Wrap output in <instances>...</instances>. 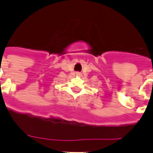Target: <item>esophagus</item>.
Returning a JSON list of instances; mask_svg holds the SVG:
<instances>
[{
	"instance_id": "34e87169",
	"label": "esophagus",
	"mask_w": 153,
	"mask_h": 153,
	"mask_svg": "<svg viewBox=\"0 0 153 153\" xmlns=\"http://www.w3.org/2000/svg\"><path fill=\"white\" fill-rule=\"evenodd\" d=\"M76 75H77V76H80L81 75V73L76 72Z\"/></svg>"
}]
</instances>
